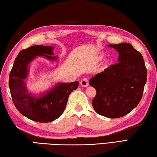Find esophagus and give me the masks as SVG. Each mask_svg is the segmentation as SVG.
Here are the masks:
<instances>
[{
  "mask_svg": "<svg viewBox=\"0 0 157 157\" xmlns=\"http://www.w3.org/2000/svg\"><path fill=\"white\" fill-rule=\"evenodd\" d=\"M89 85V82H88V79L85 78L82 80L81 81V85L82 87H87Z\"/></svg>",
  "mask_w": 157,
  "mask_h": 157,
  "instance_id": "1",
  "label": "esophagus"
}]
</instances>
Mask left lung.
I'll list each match as a JSON object with an SVG mask.
<instances>
[{"label": "left lung", "instance_id": "obj_1", "mask_svg": "<svg viewBox=\"0 0 157 157\" xmlns=\"http://www.w3.org/2000/svg\"><path fill=\"white\" fill-rule=\"evenodd\" d=\"M107 46L119 53V62L90 80V85L96 90L92 106L99 115L117 118L129 113L140 103L147 81V69L142 55L131 44Z\"/></svg>", "mask_w": 157, "mask_h": 157}]
</instances>
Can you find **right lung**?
Wrapping results in <instances>:
<instances>
[{"mask_svg": "<svg viewBox=\"0 0 157 157\" xmlns=\"http://www.w3.org/2000/svg\"><path fill=\"white\" fill-rule=\"evenodd\" d=\"M52 46H32L22 50L15 59L10 74L9 87L13 102L20 113L37 122H50L59 117L66 108L69 95L78 88L79 82H60L42 96L35 97L28 92L25 80L30 62L37 57L56 60Z\"/></svg>", "mask_w": 157, "mask_h": 157, "instance_id": "obj_1", "label": "right lung"}]
</instances>
